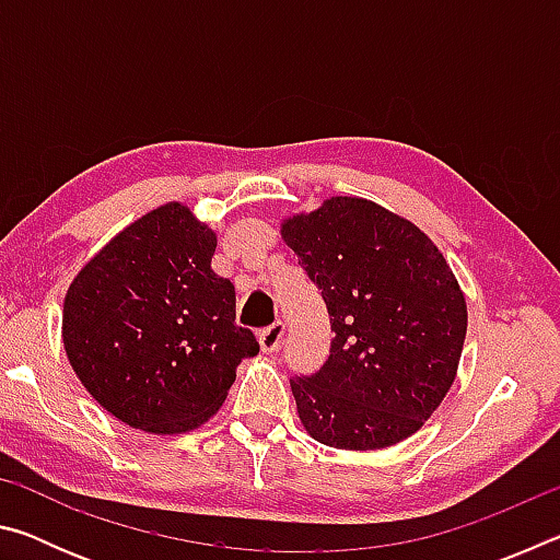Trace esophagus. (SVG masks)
Instances as JSON below:
<instances>
[{"label":"esophagus","mask_w":560,"mask_h":560,"mask_svg":"<svg viewBox=\"0 0 560 560\" xmlns=\"http://www.w3.org/2000/svg\"><path fill=\"white\" fill-rule=\"evenodd\" d=\"M283 334H287V324H283V320H277V324H271L264 330H259L257 338H259V346L264 353H273V350L281 346Z\"/></svg>","instance_id":"34e87169"}]
</instances>
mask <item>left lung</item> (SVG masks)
Masks as SVG:
<instances>
[{
	"label": "left lung",
	"mask_w": 560,
	"mask_h": 560,
	"mask_svg": "<svg viewBox=\"0 0 560 560\" xmlns=\"http://www.w3.org/2000/svg\"><path fill=\"white\" fill-rule=\"evenodd\" d=\"M281 236L336 334L316 373L291 377L303 428L338 450L410 438L452 387L467 336V303L442 252L360 197H330L283 222Z\"/></svg>",
	"instance_id": "left-lung-1"
}]
</instances>
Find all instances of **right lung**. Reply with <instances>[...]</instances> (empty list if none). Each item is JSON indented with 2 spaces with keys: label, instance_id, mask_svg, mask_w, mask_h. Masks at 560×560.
Returning <instances> with one entry per match:
<instances>
[{
  "label": "right lung",
  "instance_id": "1",
  "mask_svg": "<svg viewBox=\"0 0 560 560\" xmlns=\"http://www.w3.org/2000/svg\"><path fill=\"white\" fill-rule=\"evenodd\" d=\"M214 249L210 226L170 202L103 246L66 293L71 368L130 428L175 434L207 422L242 358L259 353L234 320V283L212 271Z\"/></svg>",
  "mask_w": 560,
  "mask_h": 560
}]
</instances>
